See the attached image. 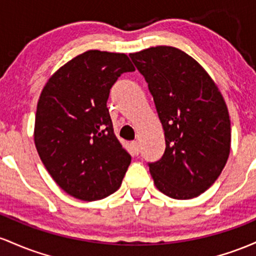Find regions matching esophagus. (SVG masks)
Returning <instances> with one entry per match:
<instances>
[{"label":"esophagus","mask_w":256,"mask_h":256,"mask_svg":"<svg viewBox=\"0 0 256 256\" xmlns=\"http://www.w3.org/2000/svg\"><path fill=\"white\" fill-rule=\"evenodd\" d=\"M130 148H132V151H133L134 154H139V151H140L139 142H130Z\"/></svg>","instance_id":"obj_1"}]
</instances>
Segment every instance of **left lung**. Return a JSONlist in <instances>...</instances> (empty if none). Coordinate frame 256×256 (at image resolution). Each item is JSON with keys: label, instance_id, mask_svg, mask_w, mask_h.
Returning <instances> with one entry per match:
<instances>
[{"label": "left lung", "instance_id": "8db88e82", "mask_svg": "<svg viewBox=\"0 0 256 256\" xmlns=\"http://www.w3.org/2000/svg\"><path fill=\"white\" fill-rule=\"evenodd\" d=\"M145 77L164 130L162 158L148 163L166 196L191 200L219 178L231 148V122L222 94L200 62L170 46L129 54Z\"/></svg>", "mask_w": 256, "mask_h": 256}]
</instances>
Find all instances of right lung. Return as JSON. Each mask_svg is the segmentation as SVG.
Returning <instances> with one entry per match:
<instances>
[{"mask_svg": "<svg viewBox=\"0 0 256 256\" xmlns=\"http://www.w3.org/2000/svg\"><path fill=\"white\" fill-rule=\"evenodd\" d=\"M134 70L124 53L87 50L58 68L41 92L36 150L54 182L77 200L110 196L130 164V154L114 133L106 102L120 74Z\"/></svg>", "mask_w": 256, "mask_h": 256, "instance_id": "right-lung-1", "label": "right lung"}]
</instances>
